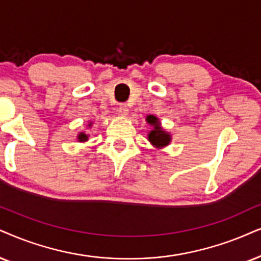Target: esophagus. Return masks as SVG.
I'll use <instances>...</instances> for the list:
<instances>
[{
  "label": "esophagus",
  "instance_id": "1",
  "mask_svg": "<svg viewBox=\"0 0 261 261\" xmlns=\"http://www.w3.org/2000/svg\"><path fill=\"white\" fill-rule=\"evenodd\" d=\"M118 113L121 114V115H126L128 113V108H127V105L125 103H120L119 107H118Z\"/></svg>",
  "mask_w": 261,
  "mask_h": 261
}]
</instances>
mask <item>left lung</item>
Listing matches in <instances>:
<instances>
[{
    "mask_svg": "<svg viewBox=\"0 0 261 261\" xmlns=\"http://www.w3.org/2000/svg\"><path fill=\"white\" fill-rule=\"evenodd\" d=\"M147 121L154 126L153 130H151L149 135H148V138H149V141L151 142V143L156 147L167 146L171 141L170 135L167 133H165V131H163V128L160 127V123L158 121L156 118H155L154 115H148Z\"/></svg>",
    "mask_w": 261,
    "mask_h": 261,
    "instance_id": "1",
    "label": "left lung"
}]
</instances>
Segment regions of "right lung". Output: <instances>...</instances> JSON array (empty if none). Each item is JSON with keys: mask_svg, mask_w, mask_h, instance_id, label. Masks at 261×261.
<instances>
[{"mask_svg": "<svg viewBox=\"0 0 261 261\" xmlns=\"http://www.w3.org/2000/svg\"><path fill=\"white\" fill-rule=\"evenodd\" d=\"M78 140L81 141V142H83V141H87V140H88V136H87V135H85V134L82 133V134L79 135V136H78Z\"/></svg>", "mask_w": 261, "mask_h": 261, "instance_id": "right-lung-1", "label": "right lung"}]
</instances>
